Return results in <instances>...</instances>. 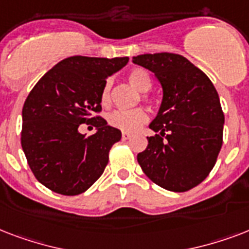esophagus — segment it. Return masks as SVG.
Returning <instances> with one entry per match:
<instances>
[{
    "mask_svg": "<svg viewBox=\"0 0 249 249\" xmlns=\"http://www.w3.org/2000/svg\"><path fill=\"white\" fill-rule=\"evenodd\" d=\"M130 137H132V134H130V133L124 132V133H123V134H121V138H123V140H124V141L129 140V138H130Z\"/></svg>",
    "mask_w": 249,
    "mask_h": 249,
    "instance_id": "esophagus-1",
    "label": "esophagus"
}]
</instances>
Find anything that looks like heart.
Masks as SVG:
<instances>
[{
	"mask_svg": "<svg viewBox=\"0 0 249 249\" xmlns=\"http://www.w3.org/2000/svg\"><path fill=\"white\" fill-rule=\"evenodd\" d=\"M128 81L130 83V85H133L142 93L148 91L152 85L150 75L143 68H133L128 73ZM143 98H146V95H143ZM109 102H111V83L106 81L101 91V103L102 106L107 107ZM147 113L142 108L126 109V111L119 109V111H113L112 113H109L107 117L108 124L111 126L126 133H133L138 130L147 121Z\"/></svg>",
	"mask_w": 249,
	"mask_h": 249,
	"instance_id": "heart-1",
	"label": "heart"
}]
</instances>
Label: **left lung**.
Segmentation results:
<instances>
[{
	"label": "left lung",
	"instance_id": "8db88e82",
	"mask_svg": "<svg viewBox=\"0 0 249 249\" xmlns=\"http://www.w3.org/2000/svg\"><path fill=\"white\" fill-rule=\"evenodd\" d=\"M163 88V101L137 160L160 187L185 193L208 177L222 147L225 116L216 88L204 72L173 53L133 56Z\"/></svg>",
	"mask_w": 249,
	"mask_h": 249
}]
</instances>
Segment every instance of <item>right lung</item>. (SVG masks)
Segmentation results:
<instances>
[{"label": "right lung", "instance_id": "right-lung-1", "mask_svg": "<svg viewBox=\"0 0 249 249\" xmlns=\"http://www.w3.org/2000/svg\"><path fill=\"white\" fill-rule=\"evenodd\" d=\"M129 58L70 56L45 73L23 106L21 147L28 165L45 187L62 195H79L105 172L109 150L121 140L119 129L94 113L102 111L106 79ZM97 133L85 137L81 124Z\"/></svg>", "mask_w": 249, "mask_h": 249}]
</instances>
